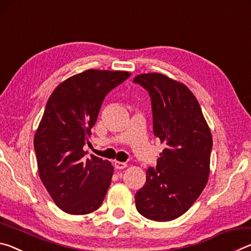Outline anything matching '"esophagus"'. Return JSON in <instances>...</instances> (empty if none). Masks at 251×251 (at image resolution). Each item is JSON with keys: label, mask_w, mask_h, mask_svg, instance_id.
<instances>
[{"label": "esophagus", "mask_w": 251, "mask_h": 251, "mask_svg": "<svg viewBox=\"0 0 251 251\" xmlns=\"http://www.w3.org/2000/svg\"><path fill=\"white\" fill-rule=\"evenodd\" d=\"M114 166H115V168L116 169H124V168H126V166H127V164L126 163H123V161H115V163H114Z\"/></svg>", "instance_id": "obj_1"}]
</instances>
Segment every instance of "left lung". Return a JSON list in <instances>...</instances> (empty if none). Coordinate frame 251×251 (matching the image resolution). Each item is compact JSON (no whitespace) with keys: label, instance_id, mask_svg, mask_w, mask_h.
<instances>
[{"label":"left lung","instance_id":"obj_1","mask_svg":"<svg viewBox=\"0 0 251 251\" xmlns=\"http://www.w3.org/2000/svg\"><path fill=\"white\" fill-rule=\"evenodd\" d=\"M151 100L154 134L164 144L156 168L135 195L136 209L147 219L171 222L201 196L210 173L212 136L195 95L160 73L135 76Z\"/></svg>","mask_w":251,"mask_h":251}]
</instances>
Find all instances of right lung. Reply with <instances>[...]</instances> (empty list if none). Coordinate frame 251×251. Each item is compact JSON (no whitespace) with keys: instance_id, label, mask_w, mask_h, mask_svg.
Instances as JSON below:
<instances>
[{"instance_id":"right-lung-1","label":"right lung","mask_w":251,"mask_h":251,"mask_svg":"<svg viewBox=\"0 0 251 251\" xmlns=\"http://www.w3.org/2000/svg\"><path fill=\"white\" fill-rule=\"evenodd\" d=\"M125 71L86 70L55 88L34 136L37 169L53 201L71 215L99 209L112 180L110 161L85 158L106 94L129 77Z\"/></svg>"}]
</instances>
